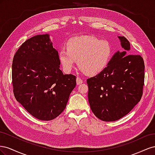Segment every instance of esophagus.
I'll list each match as a JSON object with an SVG mask.
<instances>
[{"label": "esophagus", "instance_id": "esophagus-1", "mask_svg": "<svg viewBox=\"0 0 155 155\" xmlns=\"http://www.w3.org/2000/svg\"><path fill=\"white\" fill-rule=\"evenodd\" d=\"M83 82V79L81 78L78 77L76 78V83H77V85H80V84H81Z\"/></svg>", "mask_w": 155, "mask_h": 155}]
</instances>
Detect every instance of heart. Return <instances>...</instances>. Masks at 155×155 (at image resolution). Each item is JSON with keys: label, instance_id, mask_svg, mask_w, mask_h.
I'll list each match as a JSON object with an SVG mask.
<instances>
[{"label": "heart", "instance_id": "heart-1", "mask_svg": "<svg viewBox=\"0 0 155 155\" xmlns=\"http://www.w3.org/2000/svg\"><path fill=\"white\" fill-rule=\"evenodd\" d=\"M58 56L65 72L72 71L78 59L82 71L94 75L101 72L109 64L112 47L109 41L100 40L96 37H74L67 41V48L59 50Z\"/></svg>", "mask_w": 155, "mask_h": 155}]
</instances>
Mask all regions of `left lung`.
<instances>
[{
  "mask_svg": "<svg viewBox=\"0 0 155 155\" xmlns=\"http://www.w3.org/2000/svg\"><path fill=\"white\" fill-rule=\"evenodd\" d=\"M122 48L130 49L125 37H118ZM116 53L107 67L87 79L88 98L94 115L104 121L118 120L140 101L144 85L143 59L140 55Z\"/></svg>",
  "mask_w": 155,
  "mask_h": 155,
  "instance_id": "8db88e82",
  "label": "left lung"
}]
</instances>
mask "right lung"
Segmentation results:
<instances>
[{
  "label": "right lung",
  "instance_id": "1",
  "mask_svg": "<svg viewBox=\"0 0 155 155\" xmlns=\"http://www.w3.org/2000/svg\"><path fill=\"white\" fill-rule=\"evenodd\" d=\"M58 51L49 35H37L23 43L12 63L13 92L16 100L35 118L50 121L64 110L76 77L63 74Z\"/></svg>",
  "mask_w": 155,
  "mask_h": 155
}]
</instances>
